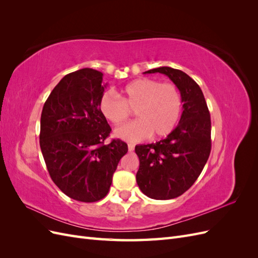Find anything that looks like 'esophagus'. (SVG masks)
Returning a JSON list of instances; mask_svg holds the SVG:
<instances>
[{
    "label": "esophagus",
    "mask_w": 258,
    "mask_h": 258,
    "mask_svg": "<svg viewBox=\"0 0 258 258\" xmlns=\"http://www.w3.org/2000/svg\"><path fill=\"white\" fill-rule=\"evenodd\" d=\"M134 150H135V145L134 144H128V151L129 152H134Z\"/></svg>",
    "instance_id": "1"
}]
</instances>
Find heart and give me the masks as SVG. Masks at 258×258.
Listing matches in <instances>:
<instances>
[{"label": "heart", "instance_id": "obj_1", "mask_svg": "<svg viewBox=\"0 0 258 258\" xmlns=\"http://www.w3.org/2000/svg\"><path fill=\"white\" fill-rule=\"evenodd\" d=\"M120 98L105 92L99 101V110L105 119L119 126L135 111L138 120L116 129L115 136L129 142L151 137H168L177 126L182 113V96L174 84L140 79L120 91Z\"/></svg>", "mask_w": 258, "mask_h": 258}]
</instances>
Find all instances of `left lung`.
<instances>
[{
    "instance_id": "left-lung-1",
    "label": "left lung",
    "mask_w": 258,
    "mask_h": 258,
    "mask_svg": "<svg viewBox=\"0 0 258 258\" xmlns=\"http://www.w3.org/2000/svg\"><path fill=\"white\" fill-rule=\"evenodd\" d=\"M182 96L183 113L176 128L159 142L137 145V183L147 197L168 200L181 196L196 182L211 152V118L199 85L181 70L160 67Z\"/></svg>"
}]
</instances>
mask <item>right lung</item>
<instances>
[{
	"label": "right lung",
	"mask_w": 258,
	"mask_h": 258,
	"mask_svg": "<svg viewBox=\"0 0 258 258\" xmlns=\"http://www.w3.org/2000/svg\"><path fill=\"white\" fill-rule=\"evenodd\" d=\"M103 74L82 69L66 75L43 106L40 146L53 183L82 202L104 198L117 165L128 152L121 140L104 144L111 127L99 110Z\"/></svg>",
	"instance_id": "1"
}]
</instances>
